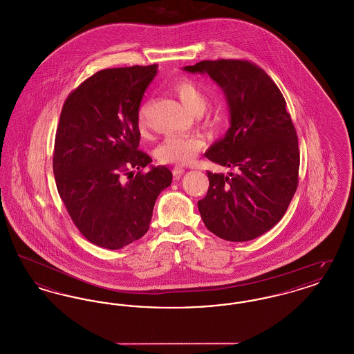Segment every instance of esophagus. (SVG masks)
I'll use <instances>...</instances> for the list:
<instances>
[{"label":"esophagus","instance_id":"34e87169","mask_svg":"<svg viewBox=\"0 0 354 354\" xmlns=\"http://www.w3.org/2000/svg\"><path fill=\"white\" fill-rule=\"evenodd\" d=\"M185 169L183 166H175L174 169H172V174H174V176L175 178H180L183 174H185Z\"/></svg>","mask_w":354,"mask_h":354}]
</instances>
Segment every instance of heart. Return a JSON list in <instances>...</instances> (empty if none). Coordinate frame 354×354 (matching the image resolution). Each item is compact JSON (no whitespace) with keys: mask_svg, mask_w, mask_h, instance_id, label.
Returning <instances> with one entry per match:
<instances>
[{"mask_svg":"<svg viewBox=\"0 0 354 354\" xmlns=\"http://www.w3.org/2000/svg\"><path fill=\"white\" fill-rule=\"evenodd\" d=\"M174 91L191 113L204 111L207 95L202 88L191 80H180L174 86ZM138 126L143 131L146 129V104L139 109ZM204 140L199 135H169L156 149V158L162 163L187 165L202 151Z\"/></svg>","mask_w":354,"mask_h":354,"instance_id":"b5f03b06","label":"heart"}]
</instances>
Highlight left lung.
I'll list each match as a JSON object with an SVG mask.
<instances>
[{
	"instance_id": "1",
	"label": "left lung",
	"mask_w": 354,
	"mask_h": 354,
	"mask_svg": "<svg viewBox=\"0 0 354 354\" xmlns=\"http://www.w3.org/2000/svg\"><path fill=\"white\" fill-rule=\"evenodd\" d=\"M183 70L207 73L219 84L231 115L227 134L205 158L236 174L207 172L208 192L198 202L203 221L224 240H253L281 220L299 185V140L286 100L250 61H202Z\"/></svg>"
}]
</instances>
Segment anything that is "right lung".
<instances>
[{
	"mask_svg": "<svg viewBox=\"0 0 354 354\" xmlns=\"http://www.w3.org/2000/svg\"><path fill=\"white\" fill-rule=\"evenodd\" d=\"M156 68L101 70L70 93L59 117L53 156L58 194L80 232L107 250L149 231L155 202L172 182L165 166L142 172L152 159L138 150L139 106Z\"/></svg>",
	"mask_w": 354,
	"mask_h": 354,
	"instance_id": "add662e5",
	"label": "right lung"
}]
</instances>
